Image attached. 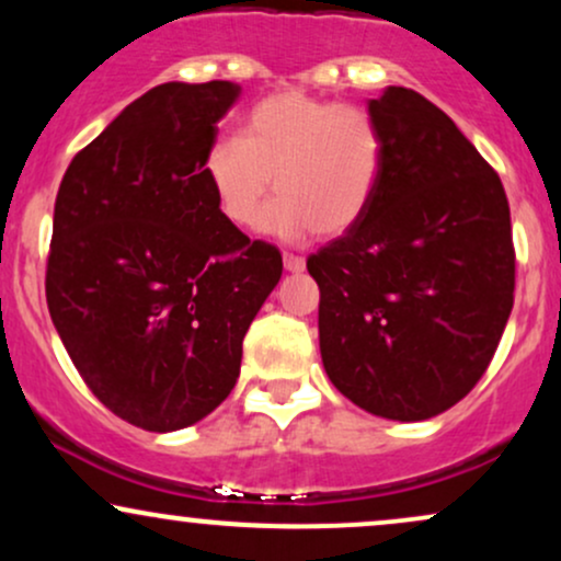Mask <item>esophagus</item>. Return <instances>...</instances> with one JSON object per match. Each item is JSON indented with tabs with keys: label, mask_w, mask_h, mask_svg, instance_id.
Masks as SVG:
<instances>
[{
	"label": "esophagus",
	"mask_w": 561,
	"mask_h": 561,
	"mask_svg": "<svg viewBox=\"0 0 561 561\" xmlns=\"http://www.w3.org/2000/svg\"><path fill=\"white\" fill-rule=\"evenodd\" d=\"M285 268L289 274H300L302 268H306V261L300 259V255H293V253H285Z\"/></svg>",
	"instance_id": "obj_1"
}]
</instances>
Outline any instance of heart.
Wrapping results in <instances>:
<instances>
[{"label":"heart","mask_w":561,"mask_h":561,"mask_svg":"<svg viewBox=\"0 0 561 561\" xmlns=\"http://www.w3.org/2000/svg\"><path fill=\"white\" fill-rule=\"evenodd\" d=\"M385 163V139L364 107L337 105L300 89L268 94L242 124L224 134L203 160L218 210L234 227H253L272 190L261 227L282 240L308 231L340 237L369 210Z\"/></svg>","instance_id":"1"}]
</instances>
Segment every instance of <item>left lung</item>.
<instances>
[{"mask_svg": "<svg viewBox=\"0 0 561 561\" xmlns=\"http://www.w3.org/2000/svg\"><path fill=\"white\" fill-rule=\"evenodd\" d=\"M385 139L362 221L308 259L319 347L347 401L396 422L459 403L514 306L512 218L499 173L440 107L388 87L366 102Z\"/></svg>", "mask_w": 561, "mask_h": 561, "instance_id": "left-lung-1", "label": "left lung"}]
</instances>
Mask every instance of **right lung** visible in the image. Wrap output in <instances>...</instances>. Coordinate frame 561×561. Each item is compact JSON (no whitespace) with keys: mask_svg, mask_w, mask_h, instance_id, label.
Instances as JSON below:
<instances>
[{"mask_svg":"<svg viewBox=\"0 0 561 561\" xmlns=\"http://www.w3.org/2000/svg\"><path fill=\"white\" fill-rule=\"evenodd\" d=\"M240 83L169 81L70 160L55 199L49 317L115 416L173 433L240 377L242 340L282 255L218 210L203 173Z\"/></svg>","mask_w":561,"mask_h":561,"instance_id":"obj_1","label":"right lung"}]
</instances>
